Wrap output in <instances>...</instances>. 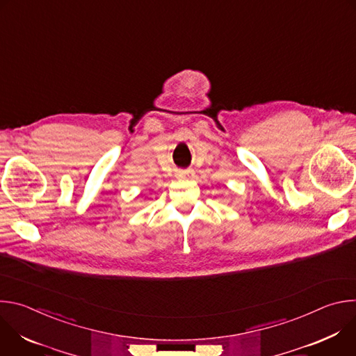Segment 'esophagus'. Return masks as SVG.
Listing matches in <instances>:
<instances>
[{
	"label": "esophagus",
	"mask_w": 356,
	"mask_h": 356,
	"mask_svg": "<svg viewBox=\"0 0 356 356\" xmlns=\"http://www.w3.org/2000/svg\"><path fill=\"white\" fill-rule=\"evenodd\" d=\"M180 177H193L194 176V170L193 169H187V170H180L177 173Z\"/></svg>",
	"instance_id": "esophagus-1"
}]
</instances>
